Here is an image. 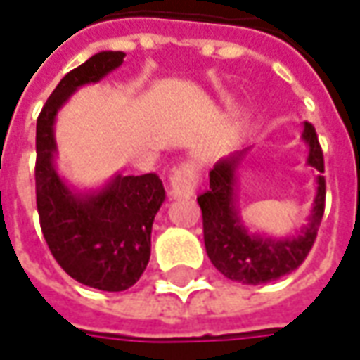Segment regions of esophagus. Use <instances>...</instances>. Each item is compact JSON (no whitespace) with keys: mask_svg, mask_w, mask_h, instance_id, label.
I'll return each mask as SVG.
<instances>
[{"mask_svg":"<svg viewBox=\"0 0 360 360\" xmlns=\"http://www.w3.org/2000/svg\"><path fill=\"white\" fill-rule=\"evenodd\" d=\"M195 187H197V171L193 165L185 163L171 175L169 197L171 199H189L195 195Z\"/></svg>","mask_w":360,"mask_h":360,"instance_id":"esophagus-1","label":"esophagus"}]
</instances>
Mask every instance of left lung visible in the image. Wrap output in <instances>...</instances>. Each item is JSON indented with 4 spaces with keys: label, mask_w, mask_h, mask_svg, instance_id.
<instances>
[{
    "label": "left lung",
    "mask_w": 360,
    "mask_h": 360,
    "mask_svg": "<svg viewBox=\"0 0 360 360\" xmlns=\"http://www.w3.org/2000/svg\"><path fill=\"white\" fill-rule=\"evenodd\" d=\"M302 141L307 146V165L317 171L311 214L307 224L288 236H270L250 231L242 219L238 207V169L250 148L234 151L222 158L211 169L209 191L199 200L202 211L205 248L212 266L229 280L246 285L268 283L292 274L305 260L314 246L317 229L321 224L325 209L323 151L317 141L315 128L303 122Z\"/></svg>",
    "instance_id": "1"
}]
</instances>
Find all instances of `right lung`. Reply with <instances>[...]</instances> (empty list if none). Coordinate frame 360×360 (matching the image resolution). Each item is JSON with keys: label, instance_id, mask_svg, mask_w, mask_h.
I'll use <instances>...</instances> for the list:
<instances>
[{"label": "right lung", "instance_id": "right-lung-1", "mask_svg": "<svg viewBox=\"0 0 360 360\" xmlns=\"http://www.w3.org/2000/svg\"><path fill=\"white\" fill-rule=\"evenodd\" d=\"M124 57L122 51H102L70 70L37 120V211L43 236L72 280L102 292H124L143 274L165 189L155 173H116L96 189L72 187L57 169L55 122L78 88L108 77Z\"/></svg>", "mask_w": 360, "mask_h": 360}]
</instances>
